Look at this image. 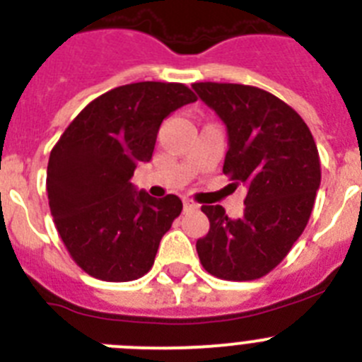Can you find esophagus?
I'll return each instance as SVG.
<instances>
[{
    "mask_svg": "<svg viewBox=\"0 0 362 362\" xmlns=\"http://www.w3.org/2000/svg\"><path fill=\"white\" fill-rule=\"evenodd\" d=\"M183 209L187 210V212H188V210H196L197 204L194 203V201H190V199H185L183 201Z\"/></svg>",
    "mask_w": 362,
    "mask_h": 362,
    "instance_id": "34e87169",
    "label": "esophagus"
}]
</instances>
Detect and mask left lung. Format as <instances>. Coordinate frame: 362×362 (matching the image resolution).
<instances>
[{
  "mask_svg": "<svg viewBox=\"0 0 362 362\" xmlns=\"http://www.w3.org/2000/svg\"><path fill=\"white\" fill-rule=\"evenodd\" d=\"M228 132L223 172L248 188L245 210L230 219L203 204L210 230L197 239L203 268L226 281L267 276L305 230L321 185V161L303 117L274 94L238 83H194Z\"/></svg>",
  "mask_w": 362,
  "mask_h": 362,
  "instance_id": "1",
  "label": "left lung"
}]
</instances>
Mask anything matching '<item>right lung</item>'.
<instances>
[{
  "mask_svg": "<svg viewBox=\"0 0 362 362\" xmlns=\"http://www.w3.org/2000/svg\"><path fill=\"white\" fill-rule=\"evenodd\" d=\"M181 83L141 81L95 98L50 152L47 192L56 228L88 276L139 279L152 268L161 238L183 210L177 196L156 199L130 183L152 159L166 116L196 101Z\"/></svg>",
  "mask_w": 362,
  "mask_h": 362,
  "instance_id": "obj_1",
  "label": "right lung"
}]
</instances>
